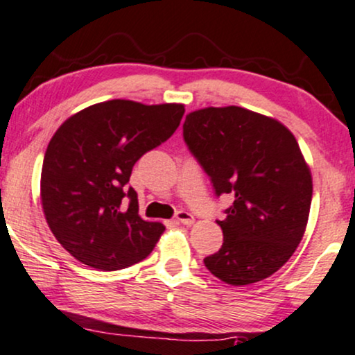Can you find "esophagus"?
I'll return each instance as SVG.
<instances>
[{
  "instance_id": "1",
  "label": "esophagus",
  "mask_w": 355,
  "mask_h": 355,
  "mask_svg": "<svg viewBox=\"0 0 355 355\" xmlns=\"http://www.w3.org/2000/svg\"><path fill=\"white\" fill-rule=\"evenodd\" d=\"M175 218H177V221H180L182 225H191V223H193V221H195L193 215H191V213H189V211H185V210L177 211V215H175Z\"/></svg>"
}]
</instances>
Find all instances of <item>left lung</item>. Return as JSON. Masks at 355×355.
I'll return each instance as SVG.
<instances>
[{
  "mask_svg": "<svg viewBox=\"0 0 355 355\" xmlns=\"http://www.w3.org/2000/svg\"><path fill=\"white\" fill-rule=\"evenodd\" d=\"M187 147L216 196L230 193L223 245L203 259L226 284H253L291 258L304 234L313 178L294 135L281 122L236 105L187 115Z\"/></svg>",
  "mask_w": 355,
  "mask_h": 355,
  "instance_id": "1",
  "label": "left lung"
}]
</instances>
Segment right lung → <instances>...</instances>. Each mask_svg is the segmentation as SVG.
Masks as SVG:
<instances>
[{"label": "right lung", "instance_id": "add662e5", "mask_svg": "<svg viewBox=\"0 0 355 355\" xmlns=\"http://www.w3.org/2000/svg\"><path fill=\"white\" fill-rule=\"evenodd\" d=\"M183 114L182 104L114 99L55 130L41 170L42 210L55 240L78 261L117 271L150 254L165 226L140 218L137 191L127 183L135 162L168 140Z\"/></svg>", "mask_w": 355, "mask_h": 355}]
</instances>
